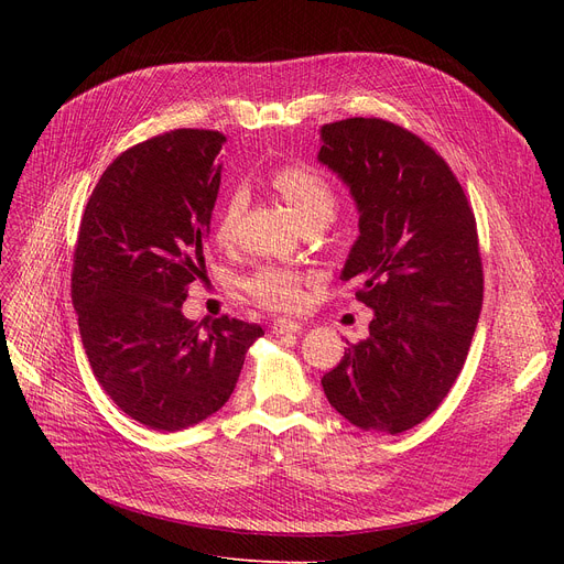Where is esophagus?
Returning a JSON list of instances; mask_svg holds the SVG:
<instances>
[{
	"mask_svg": "<svg viewBox=\"0 0 564 564\" xmlns=\"http://www.w3.org/2000/svg\"><path fill=\"white\" fill-rule=\"evenodd\" d=\"M302 332V324L294 322V319H285V317H279L272 322V334L276 336H285V334H300Z\"/></svg>",
	"mask_w": 564,
	"mask_h": 564,
	"instance_id": "obj_1",
	"label": "esophagus"
}]
</instances>
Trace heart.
<instances>
[{"instance_id": "1", "label": "heart", "mask_w": 564, "mask_h": 564, "mask_svg": "<svg viewBox=\"0 0 564 564\" xmlns=\"http://www.w3.org/2000/svg\"><path fill=\"white\" fill-rule=\"evenodd\" d=\"M272 183L290 213L297 217V221L322 217L332 219L336 213V194L329 185L327 177L315 171L308 164H288L279 169L272 177ZM245 207V194L235 192L221 207L217 219V240L228 242L235 230L237 217H240ZM304 276L297 270L279 264H264L256 270L247 281L245 288L251 297L274 311H294L304 302Z\"/></svg>"}]
</instances>
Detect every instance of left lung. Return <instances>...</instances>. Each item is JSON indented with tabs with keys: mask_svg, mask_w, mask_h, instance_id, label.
<instances>
[{
	"mask_svg": "<svg viewBox=\"0 0 564 564\" xmlns=\"http://www.w3.org/2000/svg\"><path fill=\"white\" fill-rule=\"evenodd\" d=\"M317 160L359 210L343 281L361 283L370 336L322 377L329 404L366 432L400 434L425 421L459 377L482 308L473 217L451 166L381 118L322 126Z\"/></svg>",
	"mask_w": 564,
	"mask_h": 564,
	"instance_id": "8db88e82",
	"label": "left lung"
}]
</instances>
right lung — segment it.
<instances>
[{"instance_id":"add662e5","label":"right lung","mask_w":564,"mask_h":564,"mask_svg":"<svg viewBox=\"0 0 564 564\" xmlns=\"http://www.w3.org/2000/svg\"><path fill=\"white\" fill-rule=\"evenodd\" d=\"M213 130H173L118 155L79 226L73 306L88 364L130 419L177 432L230 398L258 324L183 315L205 272V242L221 185Z\"/></svg>"}]
</instances>
